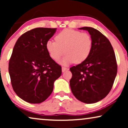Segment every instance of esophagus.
<instances>
[{"label": "esophagus", "mask_w": 128, "mask_h": 128, "mask_svg": "<svg viewBox=\"0 0 128 128\" xmlns=\"http://www.w3.org/2000/svg\"><path fill=\"white\" fill-rule=\"evenodd\" d=\"M68 69H68V68H65V67H62V72H65L66 70H68Z\"/></svg>", "instance_id": "esophagus-1"}]
</instances>
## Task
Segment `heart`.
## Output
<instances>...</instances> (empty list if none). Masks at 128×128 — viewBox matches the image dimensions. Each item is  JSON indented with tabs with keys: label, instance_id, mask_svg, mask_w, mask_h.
Listing matches in <instances>:
<instances>
[{
	"label": "heart",
	"instance_id": "b5f03b06",
	"mask_svg": "<svg viewBox=\"0 0 128 128\" xmlns=\"http://www.w3.org/2000/svg\"><path fill=\"white\" fill-rule=\"evenodd\" d=\"M55 41L49 40L46 49L53 60L57 61L67 54L60 63L68 65L73 62L81 64L88 58L92 49V39L87 32L73 29H65L57 34Z\"/></svg>",
	"mask_w": 128,
	"mask_h": 128
}]
</instances>
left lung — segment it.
<instances>
[{"label":"left lung","mask_w":128,"mask_h":128,"mask_svg":"<svg viewBox=\"0 0 128 128\" xmlns=\"http://www.w3.org/2000/svg\"><path fill=\"white\" fill-rule=\"evenodd\" d=\"M92 39V49L85 61L70 68L72 77L70 86L74 97L92 104L101 100L111 91L117 73L116 58L108 38L98 30L84 27Z\"/></svg>","instance_id":"obj_1"}]
</instances>
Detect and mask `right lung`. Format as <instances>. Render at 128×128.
Here are the masks:
<instances>
[{"mask_svg":"<svg viewBox=\"0 0 128 128\" xmlns=\"http://www.w3.org/2000/svg\"><path fill=\"white\" fill-rule=\"evenodd\" d=\"M56 28H36L22 35L14 46L8 64L16 94L31 104H39L52 92L62 74L61 66L49 55L46 43Z\"/></svg>","mask_w":128,"mask_h":128,"instance_id":"add662e5","label":"right lung"}]
</instances>
